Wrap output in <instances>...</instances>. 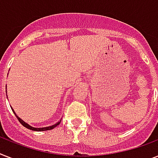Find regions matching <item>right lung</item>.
<instances>
[{
    "mask_svg": "<svg viewBox=\"0 0 158 158\" xmlns=\"http://www.w3.org/2000/svg\"><path fill=\"white\" fill-rule=\"evenodd\" d=\"M7 94V93H6ZM11 109H12V110H13V112L15 113V116L17 117V119L19 120V121L22 124V125L24 126L25 128H27V129H28V130H33V131H46V130H52V129H54L55 127H56L57 125H60V121H61V120H60L58 122H56V124H54V125H51V126H48V127H43V128H35V127H33V126H31L30 125H28V123H26L25 121H23L22 119H20V118L19 117L18 115H17V114H16L15 112V110H14V109L12 107H11Z\"/></svg>",
    "mask_w": 158,
    "mask_h": 158,
    "instance_id": "right-lung-1",
    "label": "right lung"
}]
</instances>
